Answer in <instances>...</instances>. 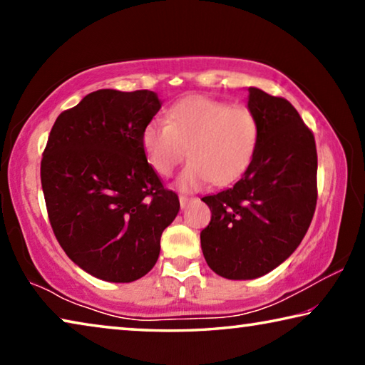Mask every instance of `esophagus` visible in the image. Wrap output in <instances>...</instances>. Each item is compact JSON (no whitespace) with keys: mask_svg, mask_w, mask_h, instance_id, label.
Instances as JSON below:
<instances>
[{"mask_svg":"<svg viewBox=\"0 0 365 365\" xmlns=\"http://www.w3.org/2000/svg\"><path fill=\"white\" fill-rule=\"evenodd\" d=\"M178 200H180V206L182 207H187L191 201H193V197H190V196H185V195H180V197H178Z\"/></svg>","mask_w":365,"mask_h":365,"instance_id":"obj_1","label":"esophagus"}]
</instances>
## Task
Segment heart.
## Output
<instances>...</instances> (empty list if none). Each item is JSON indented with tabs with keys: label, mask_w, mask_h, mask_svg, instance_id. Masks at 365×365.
Wrapping results in <instances>:
<instances>
[{
	"label": "heart",
	"mask_w": 365,
	"mask_h": 365,
	"mask_svg": "<svg viewBox=\"0 0 365 365\" xmlns=\"http://www.w3.org/2000/svg\"><path fill=\"white\" fill-rule=\"evenodd\" d=\"M259 135L257 115L245 104L188 96L170 108L168 120L148 123L141 143L148 163L163 177H169L188 153L178 187L195 190L209 180L224 185L243 175L255 159Z\"/></svg>",
	"instance_id": "obj_1"
}]
</instances>
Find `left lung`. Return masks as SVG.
I'll return each mask as SVG.
<instances>
[{
	"mask_svg": "<svg viewBox=\"0 0 365 365\" xmlns=\"http://www.w3.org/2000/svg\"><path fill=\"white\" fill-rule=\"evenodd\" d=\"M248 91L261 127L255 159L232 188L202 197L212 214L201 232L202 255L230 280L279 267L304 238L317 205L314 133L285 98Z\"/></svg>",
	"mask_w": 365,
	"mask_h": 365,
	"instance_id": "8db88e82",
	"label": "left lung"
}]
</instances>
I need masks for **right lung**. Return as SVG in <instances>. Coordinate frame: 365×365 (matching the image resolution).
Segmentation results:
<instances>
[{
	"mask_svg": "<svg viewBox=\"0 0 365 365\" xmlns=\"http://www.w3.org/2000/svg\"><path fill=\"white\" fill-rule=\"evenodd\" d=\"M160 104L150 90H98L61 113L49 132L41 159L49 224L66 255L96 279L146 275L180 209L141 143Z\"/></svg>",
	"mask_w": 365,
	"mask_h": 365,
	"instance_id": "right-lung-1",
	"label": "right lung"
}]
</instances>
